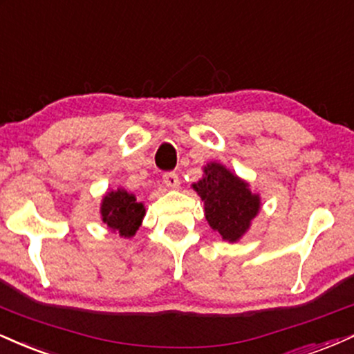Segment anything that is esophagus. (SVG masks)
<instances>
[{"label":"esophagus","mask_w":354,"mask_h":354,"mask_svg":"<svg viewBox=\"0 0 354 354\" xmlns=\"http://www.w3.org/2000/svg\"><path fill=\"white\" fill-rule=\"evenodd\" d=\"M164 184L170 187V189H177L178 185H180V178H178V176L176 172H167L164 174Z\"/></svg>","instance_id":"obj_1"}]
</instances>
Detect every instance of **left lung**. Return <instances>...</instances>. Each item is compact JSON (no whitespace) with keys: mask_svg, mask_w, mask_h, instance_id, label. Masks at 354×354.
Instances as JSON below:
<instances>
[{"mask_svg":"<svg viewBox=\"0 0 354 354\" xmlns=\"http://www.w3.org/2000/svg\"><path fill=\"white\" fill-rule=\"evenodd\" d=\"M194 190L201 195L209 225L227 242H239L260 210V195L225 165L210 162Z\"/></svg>","mask_w":354,"mask_h":354,"instance_id":"left-lung-1","label":"left lung"}]
</instances>
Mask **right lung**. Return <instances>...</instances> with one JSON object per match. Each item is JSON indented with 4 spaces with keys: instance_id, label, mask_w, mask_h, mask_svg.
<instances>
[{
    "instance_id": "right-lung-1",
    "label": "right lung",
    "mask_w": 354,
    "mask_h": 354,
    "mask_svg": "<svg viewBox=\"0 0 354 354\" xmlns=\"http://www.w3.org/2000/svg\"><path fill=\"white\" fill-rule=\"evenodd\" d=\"M144 215V203L137 202L136 195L129 194L127 190H111L104 195L101 203L102 222L124 239H131L136 235Z\"/></svg>"
}]
</instances>
